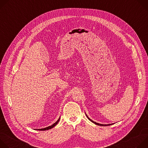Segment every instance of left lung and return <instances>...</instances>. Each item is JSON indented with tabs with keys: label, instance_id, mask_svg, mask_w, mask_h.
Returning <instances> with one entry per match:
<instances>
[{
	"label": "left lung",
	"instance_id": "8db88e82",
	"mask_svg": "<svg viewBox=\"0 0 148 148\" xmlns=\"http://www.w3.org/2000/svg\"><path fill=\"white\" fill-rule=\"evenodd\" d=\"M86 116H87V117L88 118V119L90 120V121H91L92 122H93L94 123H95V124H96V125H99V126H107V125H112V124H108V125H103V124H100V123H97V122H94V121H92L90 118H88V116L86 115Z\"/></svg>",
	"mask_w": 148,
	"mask_h": 148
}]
</instances>
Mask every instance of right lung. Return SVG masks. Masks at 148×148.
Listing matches in <instances>:
<instances>
[{
  "label": "right lung",
  "mask_w": 148,
  "mask_h": 148,
  "mask_svg": "<svg viewBox=\"0 0 148 148\" xmlns=\"http://www.w3.org/2000/svg\"><path fill=\"white\" fill-rule=\"evenodd\" d=\"M60 118L57 120V122H56L54 124H53L52 125H51V126H48V127H47V128H43V129H38V130H39V131H46V130H50V129H51V128H53L54 126H55L57 123H58V122H59V121H60Z\"/></svg>",
  "instance_id": "obj_1"
}]
</instances>
